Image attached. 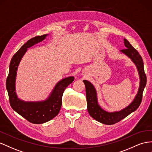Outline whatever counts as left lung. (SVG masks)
Listing matches in <instances>:
<instances>
[{
    "instance_id": "obj_1",
    "label": "left lung",
    "mask_w": 152,
    "mask_h": 152,
    "mask_svg": "<svg viewBox=\"0 0 152 152\" xmlns=\"http://www.w3.org/2000/svg\"><path fill=\"white\" fill-rule=\"evenodd\" d=\"M124 44L126 48L121 50L120 52L129 57L136 64L139 72V78H140V85H139L138 92L134 100L131 102L129 105L119 111L113 113L105 111L102 109L98 104L97 93L93 85L88 80H83L86 86V100L88 103L87 108L89 115L95 120L105 125L115 124L116 123L119 122L129 115L130 113L135 111L141 103L143 90L146 84V76L145 73L144 64H143L141 56L136 49H135L131 45L129 41L125 38Z\"/></svg>"
}]
</instances>
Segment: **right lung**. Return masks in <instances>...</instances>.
Returning a JSON list of instances; mask_svg holds the SVG:
<instances>
[{
    "instance_id": "obj_1",
    "label": "right lung",
    "mask_w": 152,
    "mask_h": 152,
    "mask_svg": "<svg viewBox=\"0 0 152 152\" xmlns=\"http://www.w3.org/2000/svg\"><path fill=\"white\" fill-rule=\"evenodd\" d=\"M47 35L34 37L28 40L16 52L11 60L9 74L6 80V89L12 109L28 121L34 124H42L47 122L59 114L62 105V97L64 89L74 80V77L71 76L58 82L48 98L44 101L25 102L18 98L16 93L15 81L20 61L28 48L42 42Z\"/></svg>"
}]
</instances>
